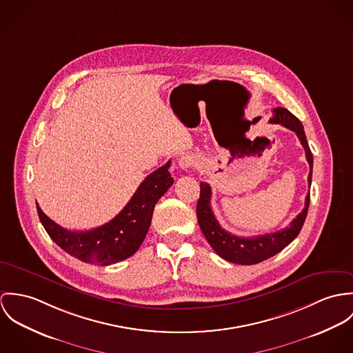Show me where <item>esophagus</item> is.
<instances>
[{
  "instance_id": "obj_1",
  "label": "esophagus",
  "mask_w": 353,
  "mask_h": 353,
  "mask_svg": "<svg viewBox=\"0 0 353 353\" xmlns=\"http://www.w3.org/2000/svg\"><path fill=\"white\" fill-rule=\"evenodd\" d=\"M194 162L195 159L191 156H183V157L179 159V165L183 168V169H190L194 166Z\"/></svg>"
}]
</instances>
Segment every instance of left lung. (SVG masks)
<instances>
[{
	"label": "left lung",
	"mask_w": 353,
	"mask_h": 353,
	"mask_svg": "<svg viewBox=\"0 0 353 353\" xmlns=\"http://www.w3.org/2000/svg\"><path fill=\"white\" fill-rule=\"evenodd\" d=\"M270 121L279 123L290 128L298 135L310 166L307 181H309V185H312L313 154L310 152L302 123L288 110L281 107L274 108L272 111V118L270 119ZM210 200H211V187L207 183H200V197L197 200L196 214H197L199 226L205 239L208 241L211 248L216 252V254L225 259L226 261L241 264V265H253L281 252L288 243H291L298 236L306 221V215L310 204V195L307 194L305 208L299 215H296V218L290 223L288 228L274 233H270V234L256 235V236H238L223 230L211 210Z\"/></svg>",
	"instance_id": "left-lung-1"
}]
</instances>
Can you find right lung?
Wrapping results in <instances>:
<instances>
[{
    "label": "right lung",
    "mask_w": 353,
    "mask_h": 353,
    "mask_svg": "<svg viewBox=\"0 0 353 353\" xmlns=\"http://www.w3.org/2000/svg\"><path fill=\"white\" fill-rule=\"evenodd\" d=\"M169 166L170 161L150 173L118 215L100 228L88 232L63 229L37 205L40 222L59 248L81 261L110 265L125 260L142 245L150 228L158 199L173 184Z\"/></svg>",
    "instance_id": "right-lung-1"
}]
</instances>
